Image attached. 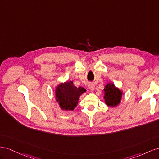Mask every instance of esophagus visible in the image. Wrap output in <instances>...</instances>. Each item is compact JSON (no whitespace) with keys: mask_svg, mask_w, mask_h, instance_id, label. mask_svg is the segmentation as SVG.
<instances>
[{"mask_svg":"<svg viewBox=\"0 0 159 159\" xmlns=\"http://www.w3.org/2000/svg\"><path fill=\"white\" fill-rule=\"evenodd\" d=\"M88 87H89V89H90L91 91H93V90H94V89H95L94 84H93V83H89V84H88Z\"/></svg>","mask_w":159,"mask_h":159,"instance_id":"obj_1","label":"esophagus"}]
</instances>
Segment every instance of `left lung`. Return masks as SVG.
I'll use <instances>...</instances> for the list:
<instances>
[{"label": "left lung", "mask_w": 159, "mask_h": 159, "mask_svg": "<svg viewBox=\"0 0 159 159\" xmlns=\"http://www.w3.org/2000/svg\"><path fill=\"white\" fill-rule=\"evenodd\" d=\"M105 100L108 106L115 107L118 105L121 99V92L113 83H108L105 86Z\"/></svg>", "instance_id": "1"}]
</instances>
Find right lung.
<instances>
[{"label": "right lung", "mask_w": 159, "mask_h": 159, "mask_svg": "<svg viewBox=\"0 0 159 159\" xmlns=\"http://www.w3.org/2000/svg\"><path fill=\"white\" fill-rule=\"evenodd\" d=\"M85 91L84 88L75 87L72 81L66 82L56 88V101L63 110H73L78 103L80 95Z\"/></svg>", "instance_id": "1"}]
</instances>
